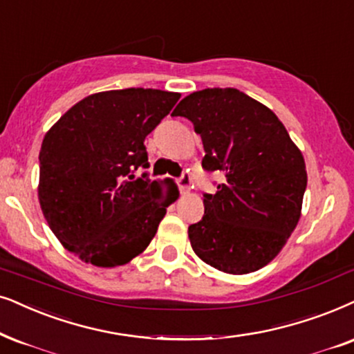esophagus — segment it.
Segmentation results:
<instances>
[{
  "label": "esophagus",
  "mask_w": 354,
  "mask_h": 354,
  "mask_svg": "<svg viewBox=\"0 0 354 354\" xmlns=\"http://www.w3.org/2000/svg\"><path fill=\"white\" fill-rule=\"evenodd\" d=\"M190 183H192V178L187 172H182V176L177 177V185H178V188H180L182 194L188 192V188H190Z\"/></svg>",
  "instance_id": "34e87169"
}]
</instances>
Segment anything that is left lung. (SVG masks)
<instances>
[{
  "instance_id": "obj_1",
  "label": "left lung",
  "mask_w": 354,
  "mask_h": 354,
  "mask_svg": "<svg viewBox=\"0 0 354 354\" xmlns=\"http://www.w3.org/2000/svg\"><path fill=\"white\" fill-rule=\"evenodd\" d=\"M172 115L194 123L205 171L224 174L216 194H203L201 221L188 226L192 249L224 273L265 267L299 221L307 187L301 151L272 110L234 87L196 91Z\"/></svg>"
}]
</instances>
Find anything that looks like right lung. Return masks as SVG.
Listing matches in <instances>:
<instances>
[{"instance_id":"obj_1","label":"right lung","mask_w":354,"mask_h":354,"mask_svg":"<svg viewBox=\"0 0 354 354\" xmlns=\"http://www.w3.org/2000/svg\"><path fill=\"white\" fill-rule=\"evenodd\" d=\"M180 94L159 89L107 91L68 110L40 149L39 200L58 241L95 267H117L149 245L172 180H151L145 138L169 115Z\"/></svg>"}]
</instances>
